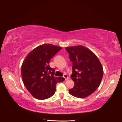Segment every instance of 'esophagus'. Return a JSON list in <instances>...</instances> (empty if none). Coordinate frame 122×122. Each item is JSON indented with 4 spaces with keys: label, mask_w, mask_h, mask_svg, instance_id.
<instances>
[{
    "label": "esophagus",
    "mask_w": 122,
    "mask_h": 122,
    "mask_svg": "<svg viewBox=\"0 0 122 122\" xmlns=\"http://www.w3.org/2000/svg\"><path fill=\"white\" fill-rule=\"evenodd\" d=\"M63 77H64V78H65L66 80H68V78H69V77H68V75H67V74H64V75H63Z\"/></svg>",
    "instance_id": "esophagus-1"
}]
</instances>
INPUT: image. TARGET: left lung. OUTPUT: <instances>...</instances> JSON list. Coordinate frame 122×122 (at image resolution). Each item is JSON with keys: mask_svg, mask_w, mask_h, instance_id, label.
Wrapping results in <instances>:
<instances>
[{"mask_svg": "<svg viewBox=\"0 0 122 122\" xmlns=\"http://www.w3.org/2000/svg\"><path fill=\"white\" fill-rule=\"evenodd\" d=\"M73 62L71 77L75 85L69 94L84 98L90 95L100 86L103 69L100 60L92 51L82 45L66 48Z\"/></svg>", "mask_w": 122, "mask_h": 122, "instance_id": "obj_1", "label": "left lung"}]
</instances>
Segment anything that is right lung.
Wrapping results in <instances>:
<instances>
[{
    "mask_svg": "<svg viewBox=\"0 0 122 122\" xmlns=\"http://www.w3.org/2000/svg\"><path fill=\"white\" fill-rule=\"evenodd\" d=\"M62 47L49 44L40 45L29 53L21 65L22 81L30 94L38 100L52 96L62 77H54L55 70L49 66L51 59Z\"/></svg>",
    "mask_w": 122,
    "mask_h": 122,
    "instance_id": "right-lung-1",
    "label": "right lung"
}]
</instances>
